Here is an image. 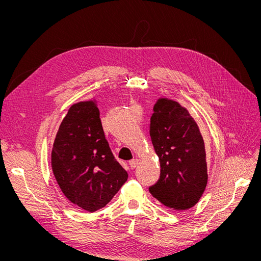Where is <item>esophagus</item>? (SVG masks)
I'll list each match as a JSON object with an SVG mask.
<instances>
[{"label": "esophagus", "mask_w": 261, "mask_h": 261, "mask_svg": "<svg viewBox=\"0 0 261 261\" xmlns=\"http://www.w3.org/2000/svg\"><path fill=\"white\" fill-rule=\"evenodd\" d=\"M138 164H139V160L138 159H133V160H131L129 162V165H130L131 168H135L136 166H138Z\"/></svg>", "instance_id": "obj_1"}]
</instances>
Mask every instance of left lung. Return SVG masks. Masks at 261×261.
<instances>
[{
	"instance_id": "obj_1",
	"label": "left lung",
	"mask_w": 261,
	"mask_h": 261,
	"mask_svg": "<svg viewBox=\"0 0 261 261\" xmlns=\"http://www.w3.org/2000/svg\"><path fill=\"white\" fill-rule=\"evenodd\" d=\"M150 136L161 174L149 191L169 208L186 211L199 202L207 184L205 146L196 120L177 101L159 98L150 119Z\"/></svg>"
}]
</instances>
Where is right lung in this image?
<instances>
[{"mask_svg": "<svg viewBox=\"0 0 261 261\" xmlns=\"http://www.w3.org/2000/svg\"><path fill=\"white\" fill-rule=\"evenodd\" d=\"M51 169L67 200L90 213L105 207L127 181L106 140L95 100L68 109L53 145Z\"/></svg>", "mask_w": 261, "mask_h": 261, "instance_id": "add662e5", "label": "right lung"}]
</instances>
